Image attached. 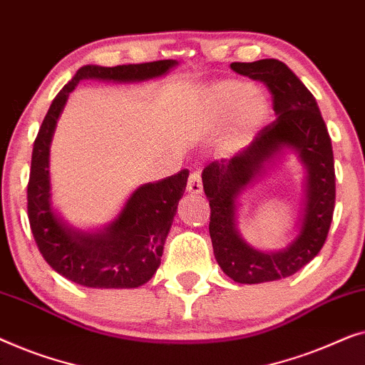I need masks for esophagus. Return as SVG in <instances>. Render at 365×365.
Returning <instances> with one entry per match:
<instances>
[{
  "mask_svg": "<svg viewBox=\"0 0 365 365\" xmlns=\"http://www.w3.org/2000/svg\"><path fill=\"white\" fill-rule=\"evenodd\" d=\"M187 190H188V193H192V195H200V193L203 192L202 173H200L198 170L190 173L188 183H187Z\"/></svg>",
  "mask_w": 365,
  "mask_h": 365,
  "instance_id": "1",
  "label": "esophagus"
}]
</instances>
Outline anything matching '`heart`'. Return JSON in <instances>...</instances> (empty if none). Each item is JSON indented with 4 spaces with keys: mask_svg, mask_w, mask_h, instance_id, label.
Wrapping results in <instances>:
<instances>
[{
    "mask_svg": "<svg viewBox=\"0 0 365 365\" xmlns=\"http://www.w3.org/2000/svg\"><path fill=\"white\" fill-rule=\"evenodd\" d=\"M213 102L220 115L233 114L230 130L236 138L253 135L268 115V104L263 94L250 91L248 86L241 82L228 81L218 84L213 91Z\"/></svg>",
    "mask_w": 365,
    "mask_h": 365,
    "instance_id": "heart-1",
    "label": "heart"
}]
</instances>
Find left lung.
<instances>
[{"label": "left lung", "instance_id": "obj_1", "mask_svg": "<svg viewBox=\"0 0 365 365\" xmlns=\"http://www.w3.org/2000/svg\"><path fill=\"white\" fill-rule=\"evenodd\" d=\"M232 69L268 87L276 120L230 160L208 163L202 180L210 202V238L220 268L235 283L258 284L294 274L321 251L336 205L334 155L314 96L284 63L261 59L232 63ZM284 146L298 153L308 170L305 218L300 235L286 250L266 254L250 247L235 230V198Z\"/></svg>", "mask_w": 365, "mask_h": 365}]
</instances>
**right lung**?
Listing matches in <instances>:
<instances>
[{
    "instance_id": "add662e5",
    "label": "right lung",
    "mask_w": 365,
    "mask_h": 365,
    "mask_svg": "<svg viewBox=\"0 0 365 365\" xmlns=\"http://www.w3.org/2000/svg\"><path fill=\"white\" fill-rule=\"evenodd\" d=\"M173 59L115 68L84 66L54 97L33 145L28 182V218L34 241L61 276L86 287L125 289L147 283L160 266L167 235L187 187L188 170L138 187L114 222L96 233L71 228L53 212L49 145L69 92L84 79L140 82L163 76Z\"/></svg>"
}]
</instances>
